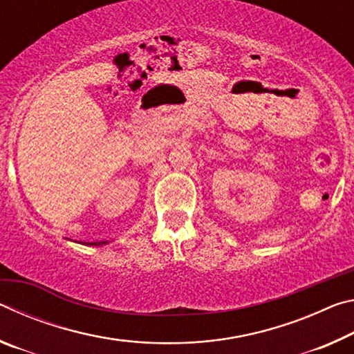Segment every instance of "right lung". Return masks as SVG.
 <instances>
[{
  "label": "right lung",
  "instance_id": "add662e5",
  "mask_svg": "<svg viewBox=\"0 0 354 354\" xmlns=\"http://www.w3.org/2000/svg\"><path fill=\"white\" fill-rule=\"evenodd\" d=\"M101 243H106V242H92V243H88V245H101Z\"/></svg>",
  "mask_w": 354,
  "mask_h": 354
}]
</instances>
